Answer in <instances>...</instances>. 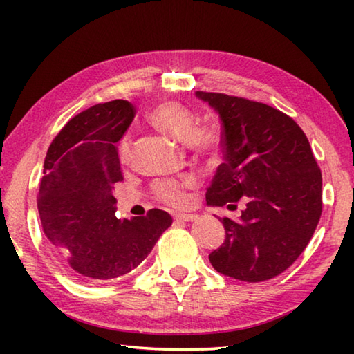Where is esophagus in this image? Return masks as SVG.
<instances>
[{
  "mask_svg": "<svg viewBox=\"0 0 354 354\" xmlns=\"http://www.w3.org/2000/svg\"><path fill=\"white\" fill-rule=\"evenodd\" d=\"M175 218L181 220V221H194V220L198 218V215H195V214H176Z\"/></svg>",
  "mask_w": 354,
  "mask_h": 354,
  "instance_id": "obj_1",
  "label": "esophagus"
}]
</instances>
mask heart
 I'll list each match as a JSON object with an SVG mask.
<instances>
[{
  "label": "heart",
  "instance_id": "1",
  "mask_svg": "<svg viewBox=\"0 0 354 354\" xmlns=\"http://www.w3.org/2000/svg\"><path fill=\"white\" fill-rule=\"evenodd\" d=\"M196 113L190 107L184 106L176 101H165L148 113V122L154 129L159 133L170 137V139H187L189 148L198 156H212L218 149L220 145V134L218 131L212 127H195L196 124ZM131 147L133 140L131 136L127 134L118 143V154L120 160L127 164L131 158ZM194 178L184 179H159L153 184V194L159 201L171 206H181L185 201V190L194 187Z\"/></svg>",
  "mask_w": 354,
  "mask_h": 354
}]
</instances>
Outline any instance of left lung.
Wrapping results in <instances>:
<instances>
[{
    "instance_id": "obj_1",
    "label": "left lung",
    "mask_w": 354,
    "mask_h": 354,
    "mask_svg": "<svg viewBox=\"0 0 354 354\" xmlns=\"http://www.w3.org/2000/svg\"><path fill=\"white\" fill-rule=\"evenodd\" d=\"M221 120L223 159L206 201L245 207L223 217L226 236L209 254L215 270L247 283L272 279L306 248L322 215V171L303 129L274 107L225 93L196 92Z\"/></svg>"
}]
</instances>
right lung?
<instances>
[{
	"label": "right lung",
	"instance_id": "right-lung-1",
	"mask_svg": "<svg viewBox=\"0 0 354 354\" xmlns=\"http://www.w3.org/2000/svg\"><path fill=\"white\" fill-rule=\"evenodd\" d=\"M136 115L123 100L75 115L48 148L37 194L41 227L53 251L76 278L112 279L151 253L171 217L149 209L118 220L112 185L123 181L117 142Z\"/></svg>",
	"mask_w": 354,
	"mask_h": 354
}]
</instances>
